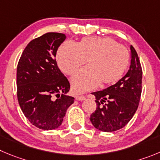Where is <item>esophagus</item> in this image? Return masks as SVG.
I'll return each instance as SVG.
<instances>
[{
  "mask_svg": "<svg viewBox=\"0 0 160 160\" xmlns=\"http://www.w3.org/2000/svg\"><path fill=\"white\" fill-rule=\"evenodd\" d=\"M76 99L78 101H83L84 99H86V95H77Z\"/></svg>",
  "mask_w": 160,
  "mask_h": 160,
  "instance_id": "obj_1",
  "label": "esophagus"
}]
</instances>
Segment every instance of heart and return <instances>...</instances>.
I'll return each instance as SVG.
<instances>
[{
    "mask_svg": "<svg viewBox=\"0 0 160 160\" xmlns=\"http://www.w3.org/2000/svg\"><path fill=\"white\" fill-rule=\"evenodd\" d=\"M71 79L72 91L81 93L101 86L114 84L121 80L128 68L129 53L122 45L109 37H87L78 43L66 42L58 49L57 61L59 68Z\"/></svg>",
    "mask_w": 160,
    "mask_h": 160,
    "instance_id": "heart-1",
    "label": "heart"
}]
</instances>
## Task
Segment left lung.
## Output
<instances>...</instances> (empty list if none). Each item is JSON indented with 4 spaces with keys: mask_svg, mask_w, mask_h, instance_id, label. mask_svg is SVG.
Returning <instances> with one entry per match:
<instances>
[{
    "mask_svg": "<svg viewBox=\"0 0 160 160\" xmlns=\"http://www.w3.org/2000/svg\"><path fill=\"white\" fill-rule=\"evenodd\" d=\"M130 50L131 64L128 72L115 84L92 93L95 96L97 107L90 120L98 130L114 132L122 129L137 110L142 91V68L132 46Z\"/></svg>",
    "mask_w": 160,
    "mask_h": 160,
    "instance_id": "obj_1",
    "label": "left lung"
}]
</instances>
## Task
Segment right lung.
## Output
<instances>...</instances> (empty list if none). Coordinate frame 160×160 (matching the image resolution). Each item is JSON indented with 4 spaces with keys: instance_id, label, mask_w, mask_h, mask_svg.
I'll list each match as a JSON object with an SVG mask.
<instances>
[{
    "instance_id": "add662e5",
    "label": "right lung",
    "mask_w": 160,
    "mask_h": 160,
    "mask_svg": "<svg viewBox=\"0 0 160 160\" xmlns=\"http://www.w3.org/2000/svg\"><path fill=\"white\" fill-rule=\"evenodd\" d=\"M65 38L62 33L44 34L28 43L18 62L19 107L33 125L44 130L59 127L67 109L74 102V98L66 95L70 83L55 59Z\"/></svg>"
}]
</instances>
